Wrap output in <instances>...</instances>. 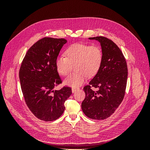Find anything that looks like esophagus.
I'll return each instance as SVG.
<instances>
[{"label":"esophagus","instance_id":"esophagus-1","mask_svg":"<svg viewBox=\"0 0 150 150\" xmlns=\"http://www.w3.org/2000/svg\"><path fill=\"white\" fill-rule=\"evenodd\" d=\"M77 89H78V88H72V93H74V92H76V91H77Z\"/></svg>","mask_w":150,"mask_h":150}]
</instances>
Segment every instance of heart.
Instances as JSON below:
<instances>
[{
  "instance_id": "heart-1",
  "label": "heart",
  "mask_w": 150,
  "mask_h": 150,
  "mask_svg": "<svg viewBox=\"0 0 150 150\" xmlns=\"http://www.w3.org/2000/svg\"><path fill=\"white\" fill-rule=\"evenodd\" d=\"M64 56L56 57L55 66L59 74L66 76L74 65V72L68 76L64 83L72 87L82 85L86 78H92L99 72L103 61V52L98 45L74 44L68 47Z\"/></svg>"
}]
</instances>
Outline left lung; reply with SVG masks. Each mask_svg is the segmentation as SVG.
<instances>
[{
	"mask_svg": "<svg viewBox=\"0 0 150 150\" xmlns=\"http://www.w3.org/2000/svg\"><path fill=\"white\" fill-rule=\"evenodd\" d=\"M100 42L103 61L99 72L83 89L86 97L81 108L91 119H106L123 100L128 78V67L123 54L117 45L103 36L89 38ZM92 87L98 88L96 92Z\"/></svg>",
	"mask_w": 150,
	"mask_h": 150,
	"instance_id": "obj_1",
	"label": "left lung"
}]
</instances>
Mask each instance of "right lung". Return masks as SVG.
Returning a JSON list of instances; mask_svg holds the SVG:
<instances>
[{"label":"right lung","mask_w":150,"mask_h":150,"mask_svg":"<svg viewBox=\"0 0 150 150\" xmlns=\"http://www.w3.org/2000/svg\"><path fill=\"white\" fill-rule=\"evenodd\" d=\"M65 39L44 38L27 52L19 70V79L25 102L38 119L52 121L59 118L65 110L64 103L72 94L71 88L64 86L53 90L62 83L55 61Z\"/></svg>","instance_id":"add662e5"}]
</instances>
